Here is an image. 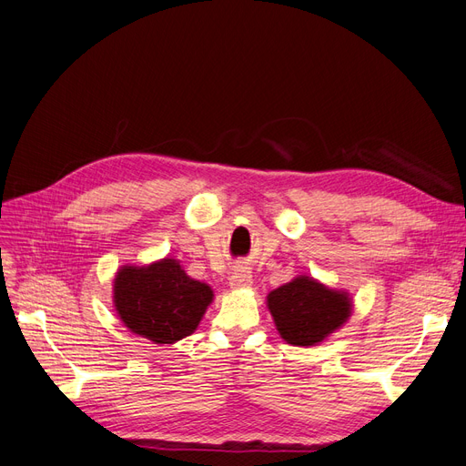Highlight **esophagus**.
Here are the masks:
<instances>
[{
	"label": "esophagus",
	"mask_w": 466,
	"mask_h": 466,
	"mask_svg": "<svg viewBox=\"0 0 466 466\" xmlns=\"http://www.w3.org/2000/svg\"><path fill=\"white\" fill-rule=\"evenodd\" d=\"M252 286V275L247 268H238L229 277V288L231 290H245V288Z\"/></svg>",
	"instance_id": "34e87169"
}]
</instances>
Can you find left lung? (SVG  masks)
I'll list each match as a JSON object with an SVG mask.
<instances>
[{
  "label": "left lung",
  "mask_w": 466,
  "mask_h": 466,
  "mask_svg": "<svg viewBox=\"0 0 466 466\" xmlns=\"http://www.w3.org/2000/svg\"><path fill=\"white\" fill-rule=\"evenodd\" d=\"M265 303L280 338L296 347L322 343L352 315V298L347 290H336L307 275L275 288Z\"/></svg>",
  "instance_id": "left-lung-1"
}]
</instances>
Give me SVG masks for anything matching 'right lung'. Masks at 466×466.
<instances>
[{"mask_svg": "<svg viewBox=\"0 0 466 466\" xmlns=\"http://www.w3.org/2000/svg\"><path fill=\"white\" fill-rule=\"evenodd\" d=\"M214 299L207 282L191 279L180 259L121 265L114 279V307L128 331L155 345L191 336Z\"/></svg>", "mask_w": 466, "mask_h": 466, "instance_id": "obj_1", "label": "right lung"}]
</instances>
